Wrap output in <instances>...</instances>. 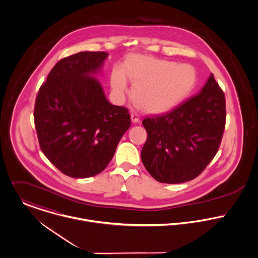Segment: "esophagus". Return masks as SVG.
Listing matches in <instances>:
<instances>
[{"mask_svg":"<svg viewBox=\"0 0 258 258\" xmlns=\"http://www.w3.org/2000/svg\"><path fill=\"white\" fill-rule=\"evenodd\" d=\"M131 119H132V122L134 123H139L140 122V115L137 113V112H132L131 113Z\"/></svg>","mask_w":258,"mask_h":258,"instance_id":"34e87169","label":"esophagus"}]
</instances>
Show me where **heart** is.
<instances>
[{
	"label": "heart",
	"mask_w": 258,
	"mask_h": 258,
	"mask_svg": "<svg viewBox=\"0 0 258 258\" xmlns=\"http://www.w3.org/2000/svg\"><path fill=\"white\" fill-rule=\"evenodd\" d=\"M134 82L133 98L150 112L169 110L190 91L196 82L195 69L186 63L134 56L123 69L116 67L110 76L111 88L117 97L128 91V79Z\"/></svg>",
	"instance_id": "heart-1"
}]
</instances>
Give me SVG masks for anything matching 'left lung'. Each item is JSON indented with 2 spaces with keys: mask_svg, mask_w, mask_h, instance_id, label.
<instances>
[{
  "mask_svg": "<svg viewBox=\"0 0 258 258\" xmlns=\"http://www.w3.org/2000/svg\"><path fill=\"white\" fill-rule=\"evenodd\" d=\"M225 97L214 74L198 94L172 110L147 116L141 159L158 182L194 180L214 159L225 128Z\"/></svg>",
  "mask_w": 258,
  "mask_h": 258,
  "instance_id": "left-lung-1",
  "label": "left lung"
}]
</instances>
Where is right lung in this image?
Instances as JSON below:
<instances>
[{
	"label": "right lung",
	"instance_id": "add662e5",
	"mask_svg": "<svg viewBox=\"0 0 258 258\" xmlns=\"http://www.w3.org/2000/svg\"><path fill=\"white\" fill-rule=\"evenodd\" d=\"M107 55L82 51L60 59L37 93L34 119L39 147L69 177L101 173L131 125L128 109L109 103L98 80L90 76Z\"/></svg>",
	"mask_w": 258,
	"mask_h": 258
}]
</instances>
